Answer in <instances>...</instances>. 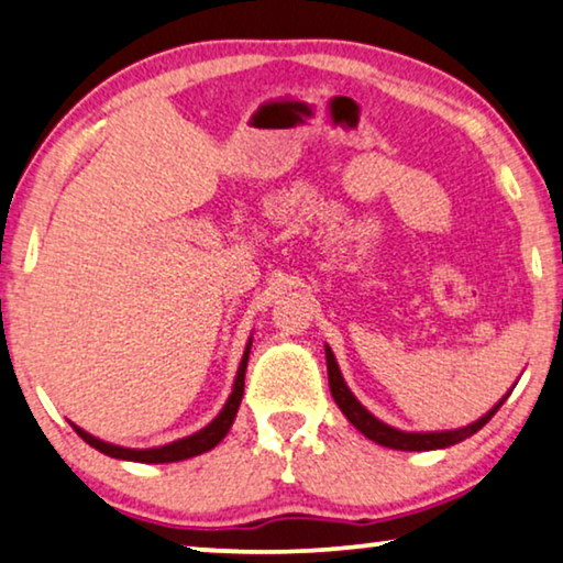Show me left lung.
I'll return each mask as SVG.
<instances>
[{
    "instance_id": "8db88e82",
    "label": "left lung",
    "mask_w": 563,
    "mask_h": 563,
    "mask_svg": "<svg viewBox=\"0 0 563 563\" xmlns=\"http://www.w3.org/2000/svg\"><path fill=\"white\" fill-rule=\"evenodd\" d=\"M323 350H327V369H329L331 398L336 400L339 410H342V413L346 416V421H350L360 433H364V437H367L369 441H375V443H379V446H387V449L433 451V449L454 446V443L470 439L472 433H477L482 426H485L489 418L497 413V408H500L503 402L508 400V395L512 393V390H508V395H503V398L497 400L485 416L477 418V421L470 423V426H462V429H451V431H400V429H395V426H387V423L379 421V418L372 416L369 410L364 408L357 398H354L350 385L344 383L342 369H339L331 346L323 344Z\"/></svg>"
}]
</instances>
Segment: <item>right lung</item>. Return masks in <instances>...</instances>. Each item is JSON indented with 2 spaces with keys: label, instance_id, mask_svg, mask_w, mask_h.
<instances>
[{
  "label": "right lung",
  "instance_id": "1",
  "mask_svg": "<svg viewBox=\"0 0 563 563\" xmlns=\"http://www.w3.org/2000/svg\"><path fill=\"white\" fill-rule=\"evenodd\" d=\"M250 350H252V336H250L247 346H244L240 369H236V377H234V385H232V395H229V398H227L224 408L219 410V416L213 418L209 426H203L201 431L191 433V437L170 441V443H165V446L126 449V446H117V443H109V441H101L97 437H91V433H86L84 429H78L76 423H70V426H74V431L86 443H89V446L99 449L101 454H107V456H112V459H124V462L170 464V462H184V459L199 456V454H203V451H209V449L217 446V443L227 437L229 429H232V423H234V418H236V410H240V402H242V395H244V369H247Z\"/></svg>",
  "mask_w": 563,
  "mask_h": 563
}]
</instances>
